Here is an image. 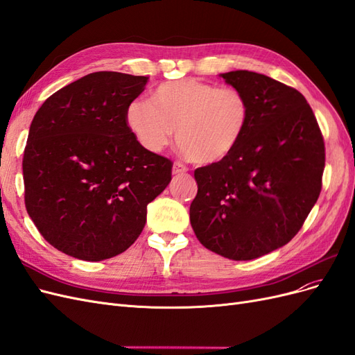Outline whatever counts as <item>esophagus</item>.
<instances>
[{
  "label": "esophagus",
  "mask_w": 355,
  "mask_h": 355,
  "mask_svg": "<svg viewBox=\"0 0 355 355\" xmlns=\"http://www.w3.org/2000/svg\"><path fill=\"white\" fill-rule=\"evenodd\" d=\"M173 175L175 176H179V175H184V173H187L188 171V168L185 167V166H182V164H179V163H175V166H173Z\"/></svg>",
  "instance_id": "34e87169"
}]
</instances>
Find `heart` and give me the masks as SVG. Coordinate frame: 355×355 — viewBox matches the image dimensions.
I'll return each mask as SVG.
<instances>
[{
	"label": "heart",
	"instance_id": "b5f03b06",
	"mask_svg": "<svg viewBox=\"0 0 355 355\" xmlns=\"http://www.w3.org/2000/svg\"><path fill=\"white\" fill-rule=\"evenodd\" d=\"M124 123L151 154L163 151L176 128L180 151L197 164L210 166L240 145L250 123V103L237 89L182 78L159 84L151 102L132 101L125 106Z\"/></svg>",
	"mask_w": 355,
	"mask_h": 355
}]
</instances>
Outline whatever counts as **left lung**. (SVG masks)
<instances>
[{
	"label": "left lung",
	"mask_w": 355,
	"mask_h": 355,
	"mask_svg": "<svg viewBox=\"0 0 355 355\" xmlns=\"http://www.w3.org/2000/svg\"><path fill=\"white\" fill-rule=\"evenodd\" d=\"M219 77L244 93L250 123L235 151L196 170L189 220L206 249L252 261L292 240L318 200L324 142L297 90L252 71Z\"/></svg>",
	"instance_id": "left-lung-1"
}]
</instances>
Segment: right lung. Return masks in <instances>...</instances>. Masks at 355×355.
I'll return each mask as SVG.
<instances>
[{
    "instance_id": "add662e5",
    "label": "right lung",
    "mask_w": 355,
    "mask_h": 355,
    "mask_svg": "<svg viewBox=\"0 0 355 355\" xmlns=\"http://www.w3.org/2000/svg\"><path fill=\"white\" fill-rule=\"evenodd\" d=\"M148 77L93 72L41 105L24 154L25 204L55 249L99 262L125 252L146 207L171 180V161L145 151L124 123Z\"/></svg>"
}]
</instances>
